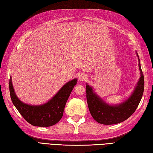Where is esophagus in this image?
Here are the masks:
<instances>
[{
	"instance_id": "34e87169",
	"label": "esophagus",
	"mask_w": 153,
	"mask_h": 153,
	"mask_svg": "<svg viewBox=\"0 0 153 153\" xmlns=\"http://www.w3.org/2000/svg\"><path fill=\"white\" fill-rule=\"evenodd\" d=\"M86 78H87V76H86V74H80L79 76V79L80 81H84V80H85L86 79Z\"/></svg>"
}]
</instances>
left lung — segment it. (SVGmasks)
<instances>
[{"label":"left lung","instance_id":"left-lung-1","mask_svg":"<svg viewBox=\"0 0 153 153\" xmlns=\"http://www.w3.org/2000/svg\"><path fill=\"white\" fill-rule=\"evenodd\" d=\"M136 54L139 60L140 78L130 97L121 103L110 105L106 102L95 93L93 86L87 83L86 84L88 109L93 119L102 125H114L123 122L134 113L139 106L143 94L145 80L137 51Z\"/></svg>","mask_w":153,"mask_h":153}]
</instances>
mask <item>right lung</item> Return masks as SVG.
I'll use <instances>...</instances> for the list:
<instances>
[{
	"mask_svg": "<svg viewBox=\"0 0 153 153\" xmlns=\"http://www.w3.org/2000/svg\"><path fill=\"white\" fill-rule=\"evenodd\" d=\"M77 79H74L63 85L57 93L48 102L39 105H32L23 102L14 92L10 77L9 91L10 98L14 106L22 117L30 125L36 126H51L54 125L61 119L65 106Z\"/></svg>",
	"mask_w": 153,
	"mask_h": 153,
	"instance_id": "1",
	"label": "right lung"
}]
</instances>
